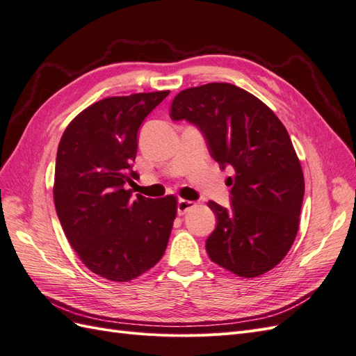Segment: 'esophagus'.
<instances>
[{
    "label": "esophagus",
    "mask_w": 356,
    "mask_h": 356,
    "mask_svg": "<svg viewBox=\"0 0 356 356\" xmlns=\"http://www.w3.org/2000/svg\"><path fill=\"white\" fill-rule=\"evenodd\" d=\"M195 202H191V200H184V199H181V200H178V203H177V211H178V215H184L187 211H190L193 207H195Z\"/></svg>",
    "instance_id": "obj_1"
}]
</instances>
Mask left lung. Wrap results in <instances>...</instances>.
<instances>
[{
    "mask_svg": "<svg viewBox=\"0 0 356 356\" xmlns=\"http://www.w3.org/2000/svg\"><path fill=\"white\" fill-rule=\"evenodd\" d=\"M172 120L195 124L227 178L230 208L209 200L217 227L207 239L211 260L255 277L282 261L298 232L305 196L300 160L282 122L238 86L209 83L179 92Z\"/></svg>",
    "mask_w": 356,
    "mask_h": 356,
    "instance_id": "1",
    "label": "left lung"
}]
</instances>
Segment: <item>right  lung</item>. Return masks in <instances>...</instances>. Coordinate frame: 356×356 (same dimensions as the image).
Listing matches in <instances>:
<instances>
[{
    "instance_id": "right-lung-1",
    "label": "right lung",
    "mask_w": 356,
    "mask_h": 356,
    "mask_svg": "<svg viewBox=\"0 0 356 356\" xmlns=\"http://www.w3.org/2000/svg\"><path fill=\"white\" fill-rule=\"evenodd\" d=\"M169 90L105 98L68 124L58 147L53 199L60 225L83 264L129 282L165 254L177 197H132V163L144 118Z\"/></svg>"
}]
</instances>
